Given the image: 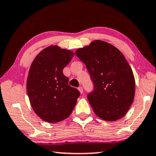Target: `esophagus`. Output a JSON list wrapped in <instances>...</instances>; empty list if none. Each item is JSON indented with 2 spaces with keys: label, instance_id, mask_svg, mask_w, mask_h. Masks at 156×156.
Masks as SVG:
<instances>
[{
  "label": "esophagus",
  "instance_id": "1",
  "mask_svg": "<svg viewBox=\"0 0 156 156\" xmlns=\"http://www.w3.org/2000/svg\"><path fill=\"white\" fill-rule=\"evenodd\" d=\"M78 90L79 91H80V94H83V88L82 87H80L78 88Z\"/></svg>",
  "mask_w": 156,
  "mask_h": 156
}]
</instances>
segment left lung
I'll list each match as a JSON object with an SVG mask.
<instances>
[{
    "label": "left lung",
    "instance_id": "8db88e82",
    "mask_svg": "<svg viewBox=\"0 0 156 156\" xmlns=\"http://www.w3.org/2000/svg\"><path fill=\"white\" fill-rule=\"evenodd\" d=\"M75 54L85 64L94 83V91L87 98L95 114L106 121L121 119L132 104L135 94L134 74L125 56L101 40L77 49Z\"/></svg>",
    "mask_w": 156,
    "mask_h": 156
}]
</instances>
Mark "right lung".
<instances>
[{"mask_svg": "<svg viewBox=\"0 0 156 156\" xmlns=\"http://www.w3.org/2000/svg\"><path fill=\"white\" fill-rule=\"evenodd\" d=\"M74 55L73 51L52 45L31 63L27 91L34 111L43 120L58 122L73 112L80 93L68 85L69 79L62 70Z\"/></svg>", "mask_w": 156, "mask_h": 156, "instance_id": "obj_1", "label": "right lung"}]
</instances>
